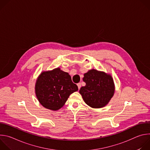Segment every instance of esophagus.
I'll return each mask as SVG.
<instances>
[{
	"label": "esophagus",
	"mask_w": 150,
	"mask_h": 150,
	"mask_svg": "<svg viewBox=\"0 0 150 150\" xmlns=\"http://www.w3.org/2000/svg\"><path fill=\"white\" fill-rule=\"evenodd\" d=\"M77 86H78V90L80 89L81 87V83H77Z\"/></svg>",
	"instance_id": "esophagus-1"
}]
</instances>
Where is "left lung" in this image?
I'll list each match as a JSON object with an SVG mask.
<instances>
[{"label":"left lung","instance_id":"1","mask_svg":"<svg viewBox=\"0 0 150 150\" xmlns=\"http://www.w3.org/2000/svg\"><path fill=\"white\" fill-rule=\"evenodd\" d=\"M83 81L86 85L82 87L79 92L88 105L98 109L109 103L115 91L110 74L93 69L83 74Z\"/></svg>","mask_w":150,"mask_h":150}]
</instances>
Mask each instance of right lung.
I'll return each instance as SVG.
<instances>
[{
    "label": "right lung",
    "mask_w": 150,
    "mask_h": 150,
    "mask_svg": "<svg viewBox=\"0 0 150 150\" xmlns=\"http://www.w3.org/2000/svg\"><path fill=\"white\" fill-rule=\"evenodd\" d=\"M78 90L69 74L59 68L42 71L35 84V93L39 103L53 111L62 108L69 96Z\"/></svg>",
    "instance_id": "1"
}]
</instances>
